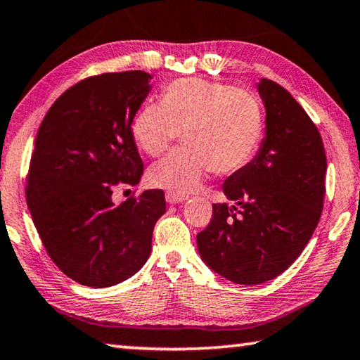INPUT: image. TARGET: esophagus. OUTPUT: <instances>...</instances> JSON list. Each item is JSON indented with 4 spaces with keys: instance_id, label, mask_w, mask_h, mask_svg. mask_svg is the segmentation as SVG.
<instances>
[{
    "instance_id": "1",
    "label": "esophagus",
    "mask_w": 360,
    "mask_h": 360,
    "mask_svg": "<svg viewBox=\"0 0 360 360\" xmlns=\"http://www.w3.org/2000/svg\"><path fill=\"white\" fill-rule=\"evenodd\" d=\"M165 198H167V202L169 205H174V203H181V202L187 200L189 197L181 195V193H176V192H167V193H165Z\"/></svg>"
}]
</instances>
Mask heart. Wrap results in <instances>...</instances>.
<instances>
[{"mask_svg": "<svg viewBox=\"0 0 360 360\" xmlns=\"http://www.w3.org/2000/svg\"><path fill=\"white\" fill-rule=\"evenodd\" d=\"M136 146L150 157L168 150L182 134L184 146L153 163L152 187L184 195L198 189L211 169L232 174L259 150L264 112L252 93L202 78H182L162 93V104H147L131 123Z\"/></svg>", "mask_w": 360, "mask_h": 360, "instance_id": "b5f03b06", "label": "heart"}]
</instances>
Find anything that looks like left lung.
Wrapping results in <instances>:
<instances>
[{"instance_id":"8db88e82","label":"left lung","mask_w":360,"mask_h":360,"mask_svg":"<svg viewBox=\"0 0 360 360\" xmlns=\"http://www.w3.org/2000/svg\"><path fill=\"white\" fill-rule=\"evenodd\" d=\"M266 138L243 169L224 182L232 205L214 203L197 247L210 269L227 281H272L303 253L321 219L325 157L321 133L293 96L261 78Z\"/></svg>"}]
</instances>
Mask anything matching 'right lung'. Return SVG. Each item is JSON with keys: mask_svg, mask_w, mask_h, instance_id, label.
Returning <instances> with one entry per match:
<instances>
[{"mask_svg": "<svg viewBox=\"0 0 360 360\" xmlns=\"http://www.w3.org/2000/svg\"><path fill=\"white\" fill-rule=\"evenodd\" d=\"M150 79L142 70L84 78L57 98L39 124L27 174L28 210L49 258L86 287L134 276L167 211L160 189L112 200L117 186H136L144 173L131 123Z\"/></svg>", "mask_w": 360, "mask_h": 360, "instance_id": "1", "label": "right lung"}]
</instances>
